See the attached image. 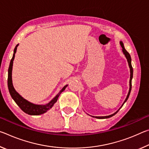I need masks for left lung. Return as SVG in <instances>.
I'll list each match as a JSON object with an SVG mask.
<instances>
[{
    "mask_svg": "<svg viewBox=\"0 0 149 149\" xmlns=\"http://www.w3.org/2000/svg\"><path fill=\"white\" fill-rule=\"evenodd\" d=\"M120 44L121 45V47H122V52H123V54L125 55L126 59H127V61L128 62V65H129V67H130V89H129V92H128V94L127 95V97H126V99H125L124 102H123L122 105L121 106V107L116 111V112H114V114H111V115L107 116H95V117L96 118H98V119H107V118H109L113 116H114L116 114V113L118 112V111H119V110L120 109V108L122 107V106L123 105V104H124V103L126 101H127V100L128 99V98H129V96L130 95L131 90H132V78H133V68H132V58H131L130 54L128 53V52L125 50L124 46H123V42L122 41H120ZM93 117H94V116H93Z\"/></svg>",
    "mask_w": 149,
    "mask_h": 149,
    "instance_id": "left-lung-1",
    "label": "left lung"
}]
</instances>
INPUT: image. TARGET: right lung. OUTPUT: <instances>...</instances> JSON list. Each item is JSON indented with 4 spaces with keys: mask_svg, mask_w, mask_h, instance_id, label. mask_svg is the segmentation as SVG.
Listing matches in <instances>:
<instances>
[{
    "mask_svg": "<svg viewBox=\"0 0 149 149\" xmlns=\"http://www.w3.org/2000/svg\"><path fill=\"white\" fill-rule=\"evenodd\" d=\"M19 44H17L15 49L14 50V54L12 58L10 60V63L9 68H8V90L10 94L11 97L13 100L16 102L17 106L21 108V109L24 111L25 113L32 116H37L41 115L44 114V113L47 112L48 110H50L53 105L56 102L58 98L61 94V93L64 91L65 88L67 87L68 85H65V86L62 88V89L60 91V92L54 97L49 102L45 104H35L33 103L29 102L28 100L24 99L23 97L20 95L18 93H17L16 90H15L14 87L13 86V84H12V66H13V61L14 60L15 54L16 52L17 47L18 46Z\"/></svg>",
    "mask_w": 149,
    "mask_h": 149,
    "instance_id": "obj_1",
    "label": "right lung"
}]
</instances>
